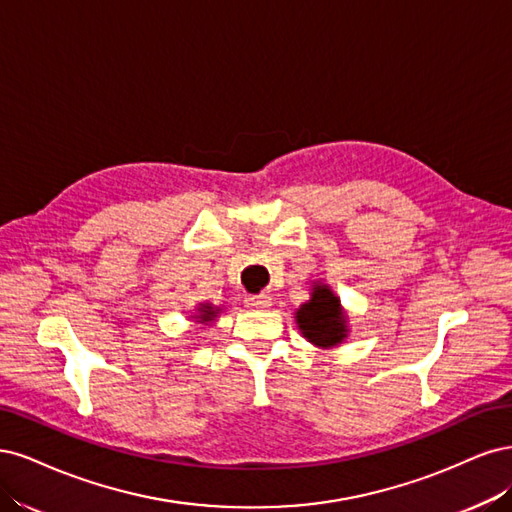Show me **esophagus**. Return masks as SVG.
<instances>
[{
  "instance_id": "obj_1",
  "label": "esophagus",
  "mask_w": 512,
  "mask_h": 512,
  "mask_svg": "<svg viewBox=\"0 0 512 512\" xmlns=\"http://www.w3.org/2000/svg\"><path fill=\"white\" fill-rule=\"evenodd\" d=\"M244 304L249 308H255V310H263V308H270L272 306V298L268 293H259V295H246L244 298Z\"/></svg>"
}]
</instances>
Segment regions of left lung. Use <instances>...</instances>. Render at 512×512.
Wrapping results in <instances>:
<instances>
[{
	"mask_svg": "<svg viewBox=\"0 0 512 512\" xmlns=\"http://www.w3.org/2000/svg\"><path fill=\"white\" fill-rule=\"evenodd\" d=\"M295 325L317 349H336L351 332L349 315L340 298L323 280L312 283L310 300L295 310Z\"/></svg>",
	"mask_w": 512,
	"mask_h": 512,
	"instance_id": "left-lung-1",
	"label": "left lung"
}]
</instances>
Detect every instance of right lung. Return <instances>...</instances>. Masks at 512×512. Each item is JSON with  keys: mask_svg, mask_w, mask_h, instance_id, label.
I'll list each match as a JSON object with an SVG mask.
<instances>
[{"mask_svg": "<svg viewBox=\"0 0 512 512\" xmlns=\"http://www.w3.org/2000/svg\"><path fill=\"white\" fill-rule=\"evenodd\" d=\"M221 312H223L221 306H214V304H210V302H200V304L195 306L191 319H193L197 325L206 327V325H212L214 321H217V317L221 315Z\"/></svg>", "mask_w": 512, "mask_h": 512, "instance_id": "right-lung-1", "label": "right lung"}]
</instances>
